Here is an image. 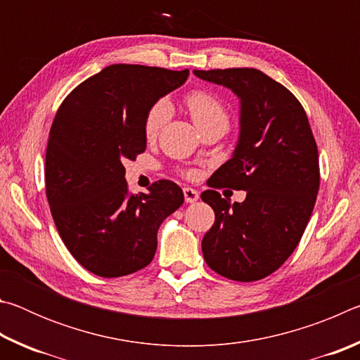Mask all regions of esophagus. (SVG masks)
Returning a JSON list of instances; mask_svg holds the SVG:
<instances>
[{
  "label": "esophagus",
  "mask_w": 360,
  "mask_h": 360,
  "mask_svg": "<svg viewBox=\"0 0 360 360\" xmlns=\"http://www.w3.org/2000/svg\"><path fill=\"white\" fill-rule=\"evenodd\" d=\"M184 198L186 203H195L198 200V192L192 187H184Z\"/></svg>",
  "instance_id": "34e87169"
}]
</instances>
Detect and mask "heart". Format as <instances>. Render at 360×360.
I'll list each match as a JSON object with an SVG mask.
<instances>
[{
	"label": "heart",
	"instance_id": "heart-1",
	"mask_svg": "<svg viewBox=\"0 0 360 360\" xmlns=\"http://www.w3.org/2000/svg\"><path fill=\"white\" fill-rule=\"evenodd\" d=\"M186 106L192 115V120L200 131L208 127L224 125L229 127V112L225 106L214 95L205 90H195L186 96ZM172 114V106L167 100H158L150 106L144 120V135L148 139L155 138Z\"/></svg>",
	"mask_w": 360,
	"mask_h": 360
}]
</instances>
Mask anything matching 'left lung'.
<instances>
[{
    "label": "left lung",
    "mask_w": 360,
    "mask_h": 360,
    "mask_svg": "<svg viewBox=\"0 0 360 360\" xmlns=\"http://www.w3.org/2000/svg\"><path fill=\"white\" fill-rule=\"evenodd\" d=\"M240 98V136L210 186L246 191L230 203L217 191L202 200L214 210L202 251L211 270L233 281L276 271L300 241L319 191V155L307 112L294 95L254 68L195 70Z\"/></svg>",
    "instance_id": "obj_1"
}]
</instances>
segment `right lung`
Segmentation results:
<instances>
[{"mask_svg": "<svg viewBox=\"0 0 360 360\" xmlns=\"http://www.w3.org/2000/svg\"><path fill=\"white\" fill-rule=\"evenodd\" d=\"M187 76L188 70L109 65L58 108L46 150L47 202L65 246L96 276L148 266L158 227L184 203L181 187L167 179L148 193H129L124 162L146 150L150 106Z\"/></svg>", "mask_w": 360, "mask_h": 360, "instance_id": "1", "label": "right lung"}]
</instances>
